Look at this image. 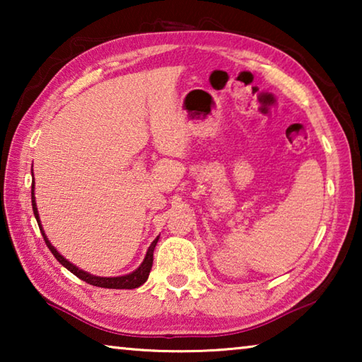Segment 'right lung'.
<instances>
[{
	"instance_id": "1",
	"label": "right lung",
	"mask_w": 362,
	"mask_h": 362,
	"mask_svg": "<svg viewBox=\"0 0 362 362\" xmlns=\"http://www.w3.org/2000/svg\"><path fill=\"white\" fill-rule=\"evenodd\" d=\"M33 175V174H32ZM32 206H33V214H35V218L36 222H38V226L41 230V235L45 238V243L46 246L49 247V250L54 254V257L62 263V265L71 272L75 276H78L79 279L86 281L88 284H93L97 287H105V289H136V287L142 286L146 279H148V274L151 272V265H153V250L156 247V243L159 240V236L156 238L155 241L150 244L148 250H146V255L144 262L140 263V267L137 269H134L132 273L129 274H124V276H116V278H103V276H95V274H90L88 272H83V269H79L76 265H73L71 262H69L65 259L64 255H60L57 252V249L52 246L51 241L47 240L45 230H42L41 226V220H40V214H38V207H36V201H35V180L32 183Z\"/></svg>"
}]
</instances>
